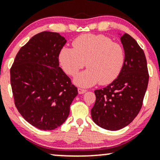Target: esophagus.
Returning a JSON list of instances; mask_svg holds the SVG:
<instances>
[{"instance_id":"34e87169","label":"esophagus","mask_w":160,"mask_h":160,"mask_svg":"<svg viewBox=\"0 0 160 160\" xmlns=\"http://www.w3.org/2000/svg\"><path fill=\"white\" fill-rule=\"evenodd\" d=\"M78 94H82L85 93V92H86V90H85V89L80 88H78Z\"/></svg>"}]
</instances>
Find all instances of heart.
<instances>
[{"label":"heart","instance_id":"obj_1","mask_svg":"<svg viewBox=\"0 0 160 160\" xmlns=\"http://www.w3.org/2000/svg\"><path fill=\"white\" fill-rule=\"evenodd\" d=\"M73 49L62 48L59 53V62L68 75L75 76L85 66L87 70L75 78V83L89 87L98 83L110 84L121 73L125 62L123 46L112 42L104 35L85 34L72 42Z\"/></svg>","mask_w":160,"mask_h":160}]
</instances>
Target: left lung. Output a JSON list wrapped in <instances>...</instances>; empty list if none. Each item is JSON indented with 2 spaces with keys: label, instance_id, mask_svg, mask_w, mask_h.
<instances>
[{
  "label": "left lung",
  "instance_id": "1",
  "mask_svg": "<svg viewBox=\"0 0 160 160\" xmlns=\"http://www.w3.org/2000/svg\"><path fill=\"white\" fill-rule=\"evenodd\" d=\"M125 62L118 78L107 87L94 91L91 114L101 128L118 130L128 126L140 112L149 82L147 59L137 41L128 33L121 37Z\"/></svg>",
  "mask_w": 160,
  "mask_h": 160
}]
</instances>
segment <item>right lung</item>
Segmentation results:
<instances>
[{"mask_svg": "<svg viewBox=\"0 0 160 160\" xmlns=\"http://www.w3.org/2000/svg\"><path fill=\"white\" fill-rule=\"evenodd\" d=\"M66 42L58 32H39L20 48L11 68L15 106L39 130H51L62 124L78 94L59 67V53Z\"/></svg>", "mask_w": 160, "mask_h": 160, "instance_id": "obj_1", "label": "right lung"}]
</instances>
